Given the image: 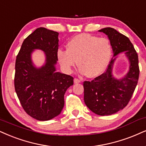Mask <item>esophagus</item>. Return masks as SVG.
<instances>
[{"mask_svg": "<svg viewBox=\"0 0 146 146\" xmlns=\"http://www.w3.org/2000/svg\"><path fill=\"white\" fill-rule=\"evenodd\" d=\"M74 84L80 83V80H79V79H78V78H74Z\"/></svg>", "mask_w": 146, "mask_h": 146, "instance_id": "obj_1", "label": "esophagus"}]
</instances>
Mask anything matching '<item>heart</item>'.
I'll return each mask as SVG.
<instances>
[{
	"label": "heart",
	"mask_w": 146,
	"mask_h": 146,
	"mask_svg": "<svg viewBox=\"0 0 146 146\" xmlns=\"http://www.w3.org/2000/svg\"><path fill=\"white\" fill-rule=\"evenodd\" d=\"M111 54L112 47L107 38L89 34H80L68 41L67 50L59 49L57 57L66 73L71 72L77 61L79 73L95 78L105 71Z\"/></svg>",
	"instance_id": "1"
}]
</instances>
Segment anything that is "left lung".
<instances>
[{
  "mask_svg": "<svg viewBox=\"0 0 146 146\" xmlns=\"http://www.w3.org/2000/svg\"><path fill=\"white\" fill-rule=\"evenodd\" d=\"M108 36L113 57L106 71L92 81H84V101L91 111L100 116H109L123 110L130 101L139 75L138 55L129 38L114 28L99 30ZM123 52L129 62V71L123 78L113 76V66L118 54Z\"/></svg>",
  "mask_w": 146,
  "mask_h": 146,
  "instance_id": "8db88e82",
  "label": "left lung"
}]
</instances>
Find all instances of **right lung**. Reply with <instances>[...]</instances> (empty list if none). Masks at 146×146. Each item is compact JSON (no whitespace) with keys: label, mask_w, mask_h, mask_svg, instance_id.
Instances as JSON below:
<instances>
[{"label":"right lung","mask_w":146,"mask_h":146,"mask_svg":"<svg viewBox=\"0 0 146 146\" xmlns=\"http://www.w3.org/2000/svg\"><path fill=\"white\" fill-rule=\"evenodd\" d=\"M58 35L45 28H37L23 40L15 61V92L25 111L40 121L60 114L65 93L74 84L73 77L56 71ZM35 50H41L46 56L45 64L38 68L31 59Z\"/></svg>","instance_id":"obj_1"}]
</instances>
